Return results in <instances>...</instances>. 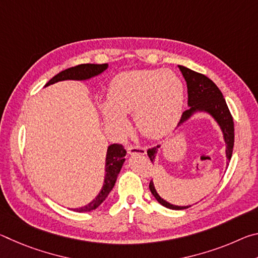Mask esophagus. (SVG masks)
Instances as JSON below:
<instances>
[{
  "mask_svg": "<svg viewBox=\"0 0 258 258\" xmlns=\"http://www.w3.org/2000/svg\"><path fill=\"white\" fill-rule=\"evenodd\" d=\"M127 151L130 155H146L147 154V149L143 147H135V146H131L127 148Z\"/></svg>",
  "mask_w": 258,
  "mask_h": 258,
  "instance_id": "34e87169",
  "label": "esophagus"
}]
</instances>
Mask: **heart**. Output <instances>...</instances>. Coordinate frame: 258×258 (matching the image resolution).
Returning <instances> with one entry per match:
<instances>
[{
    "label": "heart",
    "instance_id": "b5f03b06",
    "mask_svg": "<svg viewBox=\"0 0 258 258\" xmlns=\"http://www.w3.org/2000/svg\"><path fill=\"white\" fill-rule=\"evenodd\" d=\"M184 104V85L168 69H143L120 74L111 81L108 102L99 104L104 120L120 132L134 112V123L145 137L159 139L175 127Z\"/></svg>",
    "mask_w": 258,
    "mask_h": 258
}]
</instances>
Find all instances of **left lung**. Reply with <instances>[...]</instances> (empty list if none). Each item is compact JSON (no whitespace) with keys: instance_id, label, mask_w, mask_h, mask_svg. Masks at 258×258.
Masks as SVG:
<instances>
[{"instance_id":"8db88e82","label":"left lung","mask_w":258,"mask_h":258,"mask_svg":"<svg viewBox=\"0 0 258 258\" xmlns=\"http://www.w3.org/2000/svg\"><path fill=\"white\" fill-rule=\"evenodd\" d=\"M178 68H180L182 75L186 82L187 106H189V109H186V110L182 113V117L180 121H178L176 130L184 123H186V121L189 120L191 117H194L196 113H208V115L216 121L218 127L221 128L222 134H223V140L226 147V166H229V161L231 159V157H232L234 145V126L232 116H231L228 104H226L225 99L223 98V94H222L220 89L215 85V83L209 80L208 77L203 75V74L191 71V69L184 66H178ZM159 148L160 146H157L147 151V154L149 156L152 163H155ZM149 189L151 191V194L154 195V197L157 199V202L160 205H163L166 208L180 211V209L191 207L177 206V205H173L171 203L166 202L165 199L161 198L158 195V192H157L154 182L152 181H150Z\"/></svg>"}]
</instances>
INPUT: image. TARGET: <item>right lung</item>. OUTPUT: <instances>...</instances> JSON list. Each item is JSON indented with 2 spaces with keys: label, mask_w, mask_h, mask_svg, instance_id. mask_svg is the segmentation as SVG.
Segmentation results:
<instances>
[{
  "label": "right lung",
  "mask_w": 258,
  "mask_h": 258,
  "mask_svg": "<svg viewBox=\"0 0 258 258\" xmlns=\"http://www.w3.org/2000/svg\"><path fill=\"white\" fill-rule=\"evenodd\" d=\"M108 68V63L102 64H95V63H83L78 64L76 67L68 68L66 71L60 72L56 74L54 77H52L51 80L46 83L45 87L54 84V83L62 82V81H89L91 78L95 76H99L100 74H102ZM125 156L126 150L121 145H117L113 143L110 145L107 149L106 155V164H104V180L101 190L97 195L92 202H90L85 206H82L80 208H73V211L85 213L91 212L93 209L98 208L101 205L104 199L108 197L109 192L112 190L113 185H115L117 176L120 172L123 164L125 163Z\"/></svg>",
  "instance_id": "add662e5"
}]
</instances>
